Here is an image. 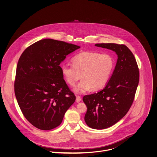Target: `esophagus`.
Returning <instances> with one entry per match:
<instances>
[{
  "instance_id": "obj_1",
  "label": "esophagus",
  "mask_w": 157,
  "mask_h": 157,
  "mask_svg": "<svg viewBox=\"0 0 157 157\" xmlns=\"http://www.w3.org/2000/svg\"><path fill=\"white\" fill-rule=\"evenodd\" d=\"M81 98L79 97V96H77V97H76V102H79L80 101H81Z\"/></svg>"
}]
</instances>
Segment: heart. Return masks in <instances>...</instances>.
<instances>
[{
  "mask_svg": "<svg viewBox=\"0 0 157 157\" xmlns=\"http://www.w3.org/2000/svg\"><path fill=\"white\" fill-rule=\"evenodd\" d=\"M72 66L61 65L62 74L71 86H74L81 78L82 80L73 91L83 94L90 89L97 90L106 84L114 67V60L109 54L84 52L72 59Z\"/></svg>",
  "mask_w": 157,
  "mask_h": 157,
  "instance_id": "1",
  "label": "heart"
}]
</instances>
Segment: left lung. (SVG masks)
Wrapping results in <instances>:
<instances>
[{
  "label": "left lung",
  "instance_id": "1",
  "mask_svg": "<svg viewBox=\"0 0 157 157\" xmlns=\"http://www.w3.org/2000/svg\"><path fill=\"white\" fill-rule=\"evenodd\" d=\"M95 45L111 50L117 56L114 71L105 86L83 98L87 109L86 124L90 128L102 129L114 125L128 112L139 84V71L135 57L126 45L114 43Z\"/></svg>",
  "mask_w": 157,
  "mask_h": 157
}]
</instances>
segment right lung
<instances>
[{"label": "right lung", "instance_id": "1", "mask_svg": "<svg viewBox=\"0 0 157 157\" xmlns=\"http://www.w3.org/2000/svg\"><path fill=\"white\" fill-rule=\"evenodd\" d=\"M80 47L52 39H44L28 47L17 66L15 95L29 122L37 128L58 127L75 97L60 67L67 56Z\"/></svg>", "mask_w": 157, "mask_h": 157}]
</instances>
